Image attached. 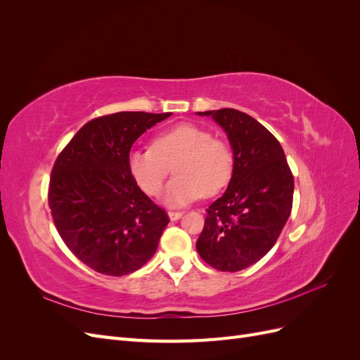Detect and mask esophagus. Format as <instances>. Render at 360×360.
<instances>
[{"label": "esophagus", "mask_w": 360, "mask_h": 360, "mask_svg": "<svg viewBox=\"0 0 360 360\" xmlns=\"http://www.w3.org/2000/svg\"><path fill=\"white\" fill-rule=\"evenodd\" d=\"M168 216H169V219H171V221H177V219H180V217H181V212H174V210H169V212H168Z\"/></svg>", "instance_id": "esophagus-1"}]
</instances>
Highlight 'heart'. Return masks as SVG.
Here are the masks:
<instances>
[{"instance_id":"1","label":"heart","mask_w":360,"mask_h":360,"mask_svg":"<svg viewBox=\"0 0 360 360\" xmlns=\"http://www.w3.org/2000/svg\"><path fill=\"white\" fill-rule=\"evenodd\" d=\"M127 167L138 186L150 197H158L171 168L176 177L168 184L165 202L184 205L200 195L213 197L233 176L234 156L225 141L213 138L210 130L192 123H180L162 130L151 148L135 150Z\"/></svg>"}]
</instances>
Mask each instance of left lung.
I'll use <instances>...</instances> for the list:
<instances>
[{
    "label": "left lung",
    "mask_w": 360,
    "mask_h": 360,
    "mask_svg": "<svg viewBox=\"0 0 360 360\" xmlns=\"http://www.w3.org/2000/svg\"><path fill=\"white\" fill-rule=\"evenodd\" d=\"M212 115L234 153L228 189L209 209L197 250L207 264L238 271L274 248L291 213L294 179L279 141L250 115L222 108Z\"/></svg>",
    "instance_id": "8db88e82"
}]
</instances>
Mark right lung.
<instances>
[{"mask_svg":"<svg viewBox=\"0 0 360 360\" xmlns=\"http://www.w3.org/2000/svg\"><path fill=\"white\" fill-rule=\"evenodd\" d=\"M169 115L126 111L93 118L53 163L48 191L53 224L70 252L102 275L143 267L169 222L127 167L135 141Z\"/></svg>","mask_w":360,"mask_h":360,"instance_id":"obj_1","label":"right lung"}]
</instances>
